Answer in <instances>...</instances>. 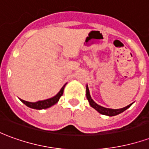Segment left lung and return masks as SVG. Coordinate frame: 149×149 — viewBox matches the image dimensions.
I'll return each mask as SVG.
<instances>
[{
    "label": "left lung",
    "instance_id": "left-lung-1",
    "mask_svg": "<svg viewBox=\"0 0 149 149\" xmlns=\"http://www.w3.org/2000/svg\"><path fill=\"white\" fill-rule=\"evenodd\" d=\"M86 97H87V99L88 100V102L90 104V105L93 109L98 111V112H100V114H103V115H106V116H116V115H118L120 113H121L123 112L125 110H126L127 109H128L131 104H129L128 106L125 107V108H123V109H107V108H104V107L100 106L99 104H97V103H95L93 101V100L90 97V94H89V90H88V88L86 87Z\"/></svg>",
    "mask_w": 149,
    "mask_h": 149
}]
</instances>
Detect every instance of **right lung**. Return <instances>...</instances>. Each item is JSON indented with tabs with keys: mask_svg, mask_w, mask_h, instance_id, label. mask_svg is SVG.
Instances as JSON below:
<instances>
[{
	"mask_svg": "<svg viewBox=\"0 0 149 149\" xmlns=\"http://www.w3.org/2000/svg\"><path fill=\"white\" fill-rule=\"evenodd\" d=\"M65 86V84L61 88V91L56 95L55 97H52V98H49V99H47V100H39V101L34 102V103L29 102V101H25V100H21H21L25 104V105H27V106L29 107V108H32V109H45L49 108V107H51L52 105H53V104H56L58 102L59 99H60L61 97L63 95Z\"/></svg>",
	"mask_w": 149,
	"mask_h": 149,
	"instance_id": "add662e5",
	"label": "right lung"
}]
</instances>
